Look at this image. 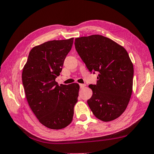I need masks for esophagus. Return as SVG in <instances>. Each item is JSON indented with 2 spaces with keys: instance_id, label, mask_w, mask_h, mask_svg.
Here are the masks:
<instances>
[{
  "instance_id": "34e87169",
  "label": "esophagus",
  "mask_w": 154,
  "mask_h": 154,
  "mask_svg": "<svg viewBox=\"0 0 154 154\" xmlns=\"http://www.w3.org/2000/svg\"><path fill=\"white\" fill-rule=\"evenodd\" d=\"M79 85H80V88H85V87L86 86V85L85 84H79Z\"/></svg>"
}]
</instances>
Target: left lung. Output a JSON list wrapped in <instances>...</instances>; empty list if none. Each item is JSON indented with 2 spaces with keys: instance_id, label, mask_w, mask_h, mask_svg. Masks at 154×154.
<instances>
[{
  "instance_id": "8db88e82",
  "label": "left lung",
  "mask_w": 154,
  "mask_h": 154,
  "mask_svg": "<svg viewBox=\"0 0 154 154\" xmlns=\"http://www.w3.org/2000/svg\"><path fill=\"white\" fill-rule=\"evenodd\" d=\"M75 46L91 72H99L88 104L94 116L113 121L127 108L133 91V65L123 47L101 35L77 38Z\"/></svg>"
}]
</instances>
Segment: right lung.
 Returning <instances> with one entry per match:
<instances>
[{
    "mask_svg": "<svg viewBox=\"0 0 154 154\" xmlns=\"http://www.w3.org/2000/svg\"><path fill=\"white\" fill-rule=\"evenodd\" d=\"M72 43L73 38H70L33 47L22 72L30 108L40 123L51 129H61L71 123L77 102L78 83L58 85L55 81Z\"/></svg>",
    "mask_w": 154,
    "mask_h": 154,
    "instance_id": "1",
    "label": "right lung"
}]
</instances>
